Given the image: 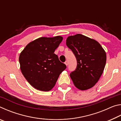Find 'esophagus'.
<instances>
[{
	"label": "esophagus",
	"instance_id": "34e87169",
	"mask_svg": "<svg viewBox=\"0 0 121 121\" xmlns=\"http://www.w3.org/2000/svg\"><path fill=\"white\" fill-rule=\"evenodd\" d=\"M65 65H68V61H65Z\"/></svg>",
	"mask_w": 121,
	"mask_h": 121
}]
</instances>
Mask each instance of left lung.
Instances as JSON below:
<instances>
[{
	"instance_id": "1",
	"label": "left lung",
	"mask_w": 121,
	"mask_h": 121,
	"mask_svg": "<svg viewBox=\"0 0 121 121\" xmlns=\"http://www.w3.org/2000/svg\"><path fill=\"white\" fill-rule=\"evenodd\" d=\"M66 45L77 60V67L70 76L77 89L92 87L99 80L106 62L105 51L97 41L81 34L68 37Z\"/></svg>"
}]
</instances>
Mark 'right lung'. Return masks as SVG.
Segmentation results:
<instances>
[{
    "label": "right lung",
    "mask_w": 121,
    "mask_h": 121,
    "mask_svg": "<svg viewBox=\"0 0 121 121\" xmlns=\"http://www.w3.org/2000/svg\"><path fill=\"white\" fill-rule=\"evenodd\" d=\"M62 39L61 36L40 37L29 43L20 54L19 62L22 74L35 89L50 91L67 68L54 53Z\"/></svg>",
    "instance_id": "1"
}]
</instances>
